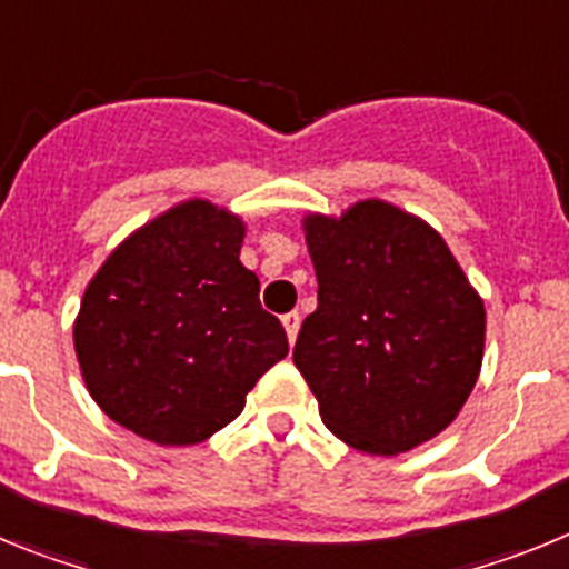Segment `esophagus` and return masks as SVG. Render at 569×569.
I'll return each instance as SVG.
<instances>
[{"mask_svg":"<svg viewBox=\"0 0 569 569\" xmlns=\"http://www.w3.org/2000/svg\"><path fill=\"white\" fill-rule=\"evenodd\" d=\"M281 325H284V333H288V341L293 345L296 336H299V325H301V316L299 313H288L281 316Z\"/></svg>","mask_w":569,"mask_h":569,"instance_id":"1","label":"esophagus"}]
</instances>
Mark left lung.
I'll return each mask as SVG.
<instances>
[{"label":"left lung","mask_w":569,"mask_h":569,"mask_svg":"<svg viewBox=\"0 0 569 569\" xmlns=\"http://www.w3.org/2000/svg\"><path fill=\"white\" fill-rule=\"evenodd\" d=\"M319 308L301 321L293 365L325 427L370 456L439 436L485 359V301L439 230L385 202L301 219Z\"/></svg>","instance_id":"obj_1"}]
</instances>
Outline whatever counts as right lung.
<instances>
[{
  "mask_svg": "<svg viewBox=\"0 0 569 569\" xmlns=\"http://www.w3.org/2000/svg\"><path fill=\"white\" fill-rule=\"evenodd\" d=\"M244 222L208 199L173 204L104 259L84 288L73 347L102 413L164 447L210 439L288 356L239 261Z\"/></svg>",
  "mask_w": 569,
  "mask_h": 569,
  "instance_id": "obj_1",
  "label": "right lung"
}]
</instances>
